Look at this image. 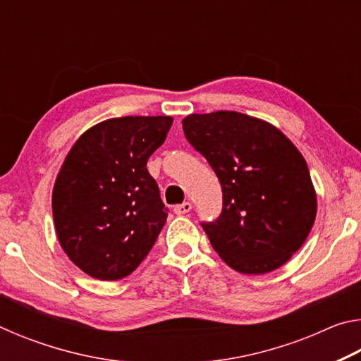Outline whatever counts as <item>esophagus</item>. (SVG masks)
<instances>
[{
  "mask_svg": "<svg viewBox=\"0 0 361 361\" xmlns=\"http://www.w3.org/2000/svg\"><path fill=\"white\" fill-rule=\"evenodd\" d=\"M191 209H192L191 202H183L180 205H175L173 212H175V215H186V213L191 212Z\"/></svg>",
  "mask_w": 361,
  "mask_h": 361,
  "instance_id": "34e87169",
  "label": "esophagus"
}]
</instances>
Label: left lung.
Instances as JSON below:
<instances>
[{"instance_id": "1", "label": "left lung", "mask_w": 361, "mask_h": 361, "mask_svg": "<svg viewBox=\"0 0 361 361\" xmlns=\"http://www.w3.org/2000/svg\"><path fill=\"white\" fill-rule=\"evenodd\" d=\"M183 132L216 173L223 210L202 228L242 274L276 271L307 239L317 195L304 157L277 127L237 111L189 114Z\"/></svg>"}]
</instances>
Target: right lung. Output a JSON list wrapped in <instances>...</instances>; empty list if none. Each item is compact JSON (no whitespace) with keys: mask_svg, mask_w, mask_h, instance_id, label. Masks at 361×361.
<instances>
[{"mask_svg":"<svg viewBox=\"0 0 361 361\" xmlns=\"http://www.w3.org/2000/svg\"><path fill=\"white\" fill-rule=\"evenodd\" d=\"M172 122L170 116L103 121L66 156L52 191L54 224L63 252L90 277H127L156 243L167 209L146 162Z\"/></svg>","mask_w":361,"mask_h":361,"instance_id":"obj_1","label":"right lung"}]
</instances>
